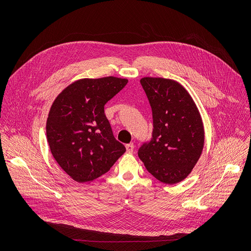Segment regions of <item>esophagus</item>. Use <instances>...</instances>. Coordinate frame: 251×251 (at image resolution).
<instances>
[{"instance_id": "obj_1", "label": "esophagus", "mask_w": 251, "mask_h": 251, "mask_svg": "<svg viewBox=\"0 0 251 251\" xmlns=\"http://www.w3.org/2000/svg\"><path fill=\"white\" fill-rule=\"evenodd\" d=\"M125 147H126L127 153H133V151H134V144H133V143H130V144H127Z\"/></svg>"}]
</instances>
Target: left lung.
<instances>
[{
    "mask_svg": "<svg viewBox=\"0 0 251 251\" xmlns=\"http://www.w3.org/2000/svg\"><path fill=\"white\" fill-rule=\"evenodd\" d=\"M140 83L152 108L153 132L138 156L157 180L176 184L188 176L202 152L200 112L189 92L175 80L144 77Z\"/></svg>",
    "mask_w": 251,
    "mask_h": 251,
    "instance_id": "1",
    "label": "left lung"
}]
</instances>
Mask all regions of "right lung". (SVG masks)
I'll use <instances>...</instances> for the list:
<instances>
[{
  "mask_svg": "<svg viewBox=\"0 0 251 251\" xmlns=\"http://www.w3.org/2000/svg\"><path fill=\"white\" fill-rule=\"evenodd\" d=\"M113 76L84 78L68 85L51 105L47 138L61 169L78 183L107 173L126 148L113 135L104 105L127 84Z\"/></svg>",
  "mask_w": 251,
  "mask_h": 251,
  "instance_id": "add662e5",
  "label": "right lung"
}]
</instances>
